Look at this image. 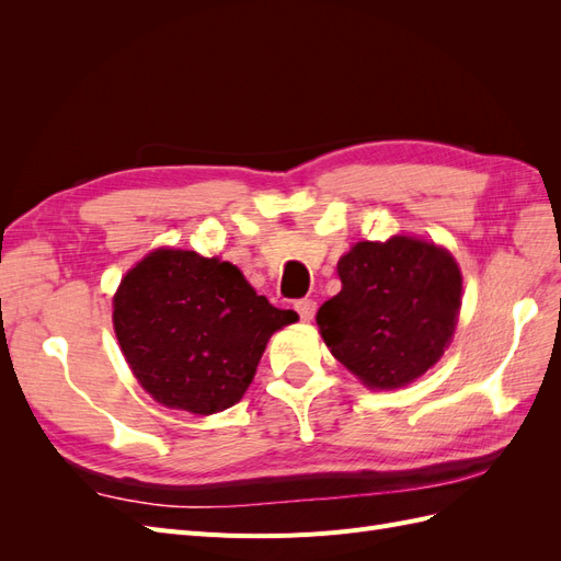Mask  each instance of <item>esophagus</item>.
Wrapping results in <instances>:
<instances>
[{"label": "esophagus", "instance_id": "esophagus-1", "mask_svg": "<svg viewBox=\"0 0 561 561\" xmlns=\"http://www.w3.org/2000/svg\"><path fill=\"white\" fill-rule=\"evenodd\" d=\"M316 309H318V304L313 299H299V301H295V311L299 313L301 320H311L316 316Z\"/></svg>", "mask_w": 561, "mask_h": 561}]
</instances>
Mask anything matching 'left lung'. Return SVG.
Here are the masks:
<instances>
[{
    "mask_svg": "<svg viewBox=\"0 0 561 561\" xmlns=\"http://www.w3.org/2000/svg\"><path fill=\"white\" fill-rule=\"evenodd\" d=\"M342 293L316 322L334 358L369 388H400L439 360L461 309L451 254L412 236L355 243L336 264Z\"/></svg>",
    "mask_w": 561,
    "mask_h": 561,
    "instance_id": "obj_1",
    "label": "left lung"
}]
</instances>
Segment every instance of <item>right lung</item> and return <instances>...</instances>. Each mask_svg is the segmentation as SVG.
I'll use <instances>...</instances> for the list:
<instances>
[{
	"label": "right lung",
	"mask_w": 561,
	"mask_h": 561,
	"mask_svg": "<svg viewBox=\"0 0 561 561\" xmlns=\"http://www.w3.org/2000/svg\"><path fill=\"white\" fill-rule=\"evenodd\" d=\"M112 320L147 393L208 416L243 398L271 334L297 313L271 307L229 262L159 248L124 276Z\"/></svg>",
	"instance_id": "1"
}]
</instances>
